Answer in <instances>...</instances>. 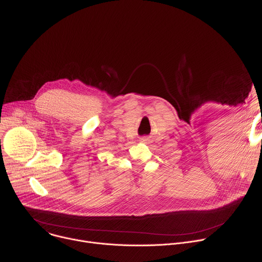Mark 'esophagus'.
<instances>
[{"label":"esophagus","mask_w":262,"mask_h":262,"mask_svg":"<svg viewBox=\"0 0 262 262\" xmlns=\"http://www.w3.org/2000/svg\"><path fill=\"white\" fill-rule=\"evenodd\" d=\"M145 139H146V138H142V139H141V140H143V141H144V140H145Z\"/></svg>","instance_id":"obj_1"}]
</instances>
